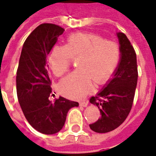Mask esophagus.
<instances>
[{"label": "esophagus", "mask_w": 156, "mask_h": 156, "mask_svg": "<svg viewBox=\"0 0 156 156\" xmlns=\"http://www.w3.org/2000/svg\"><path fill=\"white\" fill-rule=\"evenodd\" d=\"M80 105L83 106V107H86V106L88 105V101H85L80 102Z\"/></svg>", "instance_id": "obj_1"}]
</instances>
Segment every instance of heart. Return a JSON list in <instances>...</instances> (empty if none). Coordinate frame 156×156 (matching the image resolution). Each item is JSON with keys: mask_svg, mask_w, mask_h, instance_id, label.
I'll list each match as a JSON object with an SVG mask.
<instances>
[{"mask_svg": "<svg viewBox=\"0 0 156 156\" xmlns=\"http://www.w3.org/2000/svg\"><path fill=\"white\" fill-rule=\"evenodd\" d=\"M120 58L119 45L105 41L93 33H74L65 45H55L49 55V65L55 76H62L70 69L73 59L79 60V70L69 75L59 84L61 94L80 99L97 85L106 83L113 75Z\"/></svg>", "mask_w": 156, "mask_h": 156, "instance_id": "b5f03b06", "label": "heart"}]
</instances>
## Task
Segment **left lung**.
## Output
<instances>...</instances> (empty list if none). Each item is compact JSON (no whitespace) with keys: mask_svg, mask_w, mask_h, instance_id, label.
Instances as JSON below:
<instances>
[{"mask_svg":"<svg viewBox=\"0 0 156 156\" xmlns=\"http://www.w3.org/2000/svg\"><path fill=\"white\" fill-rule=\"evenodd\" d=\"M120 42V61L114 76L96 96L90 99L100 110L101 117L90 128L97 133L110 132L123 123L132 108L138 70L136 54L124 33H117Z\"/></svg>","mask_w":156,"mask_h":156,"instance_id":"obj_1","label":"left lung"}]
</instances>
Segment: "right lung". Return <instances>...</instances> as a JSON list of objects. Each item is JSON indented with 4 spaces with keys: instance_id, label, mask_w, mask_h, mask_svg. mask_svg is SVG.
Listing matches in <instances>:
<instances>
[{
    "instance_id": "right-lung-1",
    "label": "right lung",
    "mask_w": 156,
    "mask_h": 156,
    "mask_svg": "<svg viewBox=\"0 0 156 156\" xmlns=\"http://www.w3.org/2000/svg\"><path fill=\"white\" fill-rule=\"evenodd\" d=\"M64 30L51 23L36 27L24 42L16 71V92L24 115L34 129L45 135L59 132L69 110L79 105L61 96L50 101L52 89L47 55Z\"/></svg>"
}]
</instances>
